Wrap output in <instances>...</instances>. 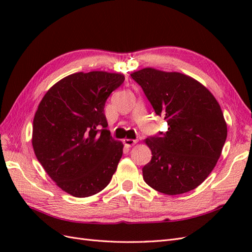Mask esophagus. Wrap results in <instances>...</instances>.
<instances>
[{
  "mask_svg": "<svg viewBox=\"0 0 252 252\" xmlns=\"http://www.w3.org/2000/svg\"><path fill=\"white\" fill-rule=\"evenodd\" d=\"M125 146L127 147H131L133 146V145H135L136 143H138V140H131V139H124L123 140Z\"/></svg>",
  "mask_w": 252,
  "mask_h": 252,
  "instance_id": "1",
  "label": "esophagus"
}]
</instances>
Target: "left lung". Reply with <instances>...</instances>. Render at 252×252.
<instances>
[{"mask_svg": "<svg viewBox=\"0 0 252 252\" xmlns=\"http://www.w3.org/2000/svg\"><path fill=\"white\" fill-rule=\"evenodd\" d=\"M130 75L168 124L166 132L145 140L152 157L143 167L144 181L168 195L196 188L215 168L227 138L220 104L186 74L144 68Z\"/></svg>", "mask_w": 252, "mask_h": 252, "instance_id": "left-lung-1", "label": "left lung"}]
</instances>
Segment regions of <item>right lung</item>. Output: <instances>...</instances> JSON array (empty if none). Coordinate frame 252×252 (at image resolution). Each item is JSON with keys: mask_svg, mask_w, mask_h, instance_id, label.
<instances>
[{"mask_svg": "<svg viewBox=\"0 0 252 252\" xmlns=\"http://www.w3.org/2000/svg\"><path fill=\"white\" fill-rule=\"evenodd\" d=\"M124 80L106 71L72 73L47 91L34 114L32 142L37 161L75 197L102 191L117 170L124 145L111 138L104 107Z\"/></svg>", "mask_w": 252, "mask_h": 252, "instance_id": "add662e5", "label": "right lung"}]
</instances>
